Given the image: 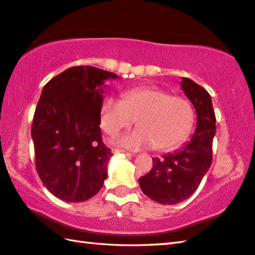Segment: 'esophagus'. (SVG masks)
Instances as JSON below:
<instances>
[{"mask_svg": "<svg viewBox=\"0 0 255 255\" xmlns=\"http://www.w3.org/2000/svg\"><path fill=\"white\" fill-rule=\"evenodd\" d=\"M113 152L114 153H119V152H123V153H125L126 154V156H128V157H130L131 154L129 153V152H126V151H123V150H119V149H113Z\"/></svg>", "mask_w": 255, "mask_h": 255, "instance_id": "34e87169", "label": "esophagus"}]
</instances>
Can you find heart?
<instances>
[{"label":"heart","mask_w":255,"mask_h":255,"mask_svg":"<svg viewBox=\"0 0 255 255\" xmlns=\"http://www.w3.org/2000/svg\"><path fill=\"white\" fill-rule=\"evenodd\" d=\"M123 102L108 96L101 109V126L109 134L129 128L137 121L138 128L115 142L129 150L153 146L167 151L182 143L190 133L194 113L184 98L171 96L156 87L133 88L123 94Z\"/></svg>","instance_id":"b5f03b06"}]
</instances>
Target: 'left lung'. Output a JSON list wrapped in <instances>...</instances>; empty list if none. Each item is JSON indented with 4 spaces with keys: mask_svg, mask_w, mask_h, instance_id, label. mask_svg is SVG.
Returning a JSON list of instances; mask_svg holds the SVG:
<instances>
[{
    "mask_svg": "<svg viewBox=\"0 0 255 255\" xmlns=\"http://www.w3.org/2000/svg\"><path fill=\"white\" fill-rule=\"evenodd\" d=\"M180 86L196 109V130L190 140L177 151L152 158L150 172L138 180L147 197L162 204H176L191 197L212 161L216 115L211 96L200 85L186 77L181 78Z\"/></svg>",
    "mask_w": 255,
    "mask_h": 255,
    "instance_id": "8db88e82",
    "label": "left lung"
}]
</instances>
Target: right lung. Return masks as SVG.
Returning a JSON list of instances; mask_svg holds the SVG:
<instances>
[{
    "label": "right lung",
    "mask_w": 255,
    "mask_h": 255,
    "mask_svg": "<svg viewBox=\"0 0 255 255\" xmlns=\"http://www.w3.org/2000/svg\"><path fill=\"white\" fill-rule=\"evenodd\" d=\"M118 75L75 66L45 85L35 109V166L47 190L66 202H82L101 190L112 150L102 140L105 84Z\"/></svg>",
    "instance_id": "add662e5"
}]
</instances>
